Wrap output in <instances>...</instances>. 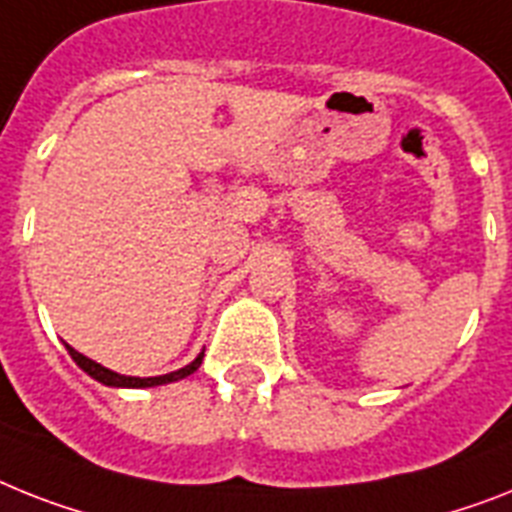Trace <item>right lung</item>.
I'll return each mask as SVG.
<instances>
[{
  "instance_id": "add662e5",
  "label": "right lung",
  "mask_w": 512,
  "mask_h": 512,
  "mask_svg": "<svg viewBox=\"0 0 512 512\" xmlns=\"http://www.w3.org/2000/svg\"><path fill=\"white\" fill-rule=\"evenodd\" d=\"M67 350H70V356H73V361L78 363L80 369L86 371V374H91L94 379H99L101 384H109V387H156V384H167V382H177V379H185L188 374H193V371L201 366V358H204V353L196 358L193 363H188L185 369H177L172 371V374H164V377H149V379H141V377H122V374H117V371H109L104 369L101 363L91 361V358H86L83 353H78V350H73L70 345H67Z\"/></svg>"
}]
</instances>
